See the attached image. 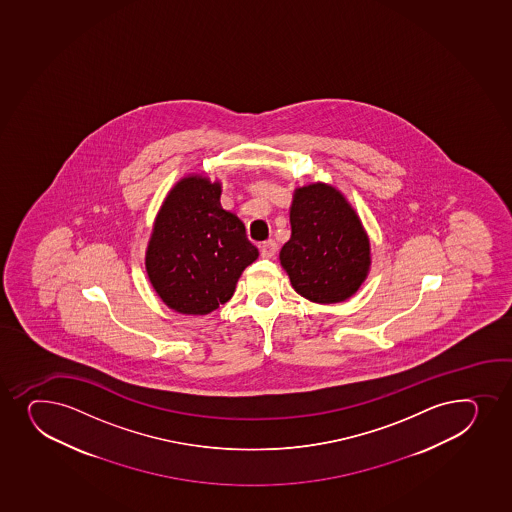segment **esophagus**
I'll use <instances>...</instances> for the list:
<instances>
[{"mask_svg": "<svg viewBox=\"0 0 512 512\" xmlns=\"http://www.w3.org/2000/svg\"><path fill=\"white\" fill-rule=\"evenodd\" d=\"M275 253H277V243L274 240L260 243V255L264 259H274Z\"/></svg>", "mask_w": 512, "mask_h": 512, "instance_id": "1", "label": "esophagus"}]
</instances>
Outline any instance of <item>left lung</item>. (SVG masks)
Instances as JSON below:
<instances>
[{"instance_id": "8db88e82", "label": "left lung", "mask_w": 512, "mask_h": 512, "mask_svg": "<svg viewBox=\"0 0 512 512\" xmlns=\"http://www.w3.org/2000/svg\"><path fill=\"white\" fill-rule=\"evenodd\" d=\"M291 228L279 257L297 294L319 304L355 294L369 272V238L340 191L326 184L296 189Z\"/></svg>"}]
</instances>
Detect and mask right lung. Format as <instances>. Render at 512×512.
Returning <instances> with one entry per match:
<instances>
[{"label": "right lung", "instance_id": "right-lung-1", "mask_svg": "<svg viewBox=\"0 0 512 512\" xmlns=\"http://www.w3.org/2000/svg\"><path fill=\"white\" fill-rule=\"evenodd\" d=\"M208 177L182 179L165 198L147 250V274L169 308L208 314L230 301L243 269L259 257L238 216L221 208Z\"/></svg>", "mask_w": 512, "mask_h": 512}]
</instances>
